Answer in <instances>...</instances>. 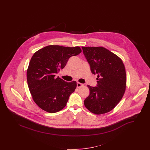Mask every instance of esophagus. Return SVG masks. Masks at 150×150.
Returning <instances> with one entry per match:
<instances>
[{"mask_svg": "<svg viewBox=\"0 0 150 150\" xmlns=\"http://www.w3.org/2000/svg\"><path fill=\"white\" fill-rule=\"evenodd\" d=\"M76 85H77V88H80V87H81V86H84L83 84H81V83H79V82L77 83Z\"/></svg>", "mask_w": 150, "mask_h": 150, "instance_id": "1", "label": "esophagus"}]
</instances>
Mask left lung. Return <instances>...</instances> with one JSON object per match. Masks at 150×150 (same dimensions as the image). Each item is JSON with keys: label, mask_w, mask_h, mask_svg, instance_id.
Segmentation results:
<instances>
[{"label": "left lung", "mask_w": 150, "mask_h": 150, "mask_svg": "<svg viewBox=\"0 0 150 150\" xmlns=\"http://www.w3.org/2000/svg\"><path fill=\"white\" fill-rule=\"evenodd\" d=\"M83 54L93 74H97V85H88L90 93L84 105L95 114L111 111L121 100L126 88L127 75L121 59L106 48L82 47Z\"/></svg>", "instance_id": "1"}]
</instances>
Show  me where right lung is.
<instances>
[{
	"instance_id": "1",
	"label": "right lung",
	"mask_w": 150,
	"mask_h": 150,
	"mask_svg": "<svg viewBox=\"0 0 150 150\" xmlns=\"http://www.w3.org/2000/svg\"><path fill=\"white\" fill-rule=\"evenodd\" d=\"M81 52L79 47L48 45L36 52L27 70V81L33 99L42 110L55 113L63 109L76 88V82L55 77L69 58Z\"/></svg>"
}]
</instances>
